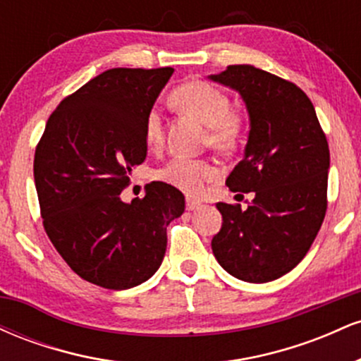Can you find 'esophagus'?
Wrapping results in <instances>:
<instances>
[{"label":"esophagus","mask_w":361,"mask_h":361,"mask_svg":"<svg viewBox=\"0 0 361 361\" xmlns=\"http://www.w3.org/2000/svg\"><path fill=\"white\" fill-rule=\"evenodd\" d=\"M202 204L198 200H195V198H186V209L188 210H197L198 207H200Z\"/></svg>","instance_id":"esophagus-1"}]
</instances>
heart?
<instances>
[{
    "instance_id": "1",
    "label": "heart",
    "mask_w": 361,
    "mask_h": 361,
    "mask_svg": "<svg viewBox=\"0 0 361 361\" xmlns=\"http://www.w3.org/2000/svg\"><path fill=\"white\" fill-rule=\"evenodd\" d=\"M171 103L183 114L207 126V144L221 152H233L246 137L247 120L239 110L231 109L226 91L204 80H190L171 91ZM144 140L156 151L164 142V128L159 111L151 110L144 120ZM219 171L210 161L173 157L156 171V178L188 195H198Z\"/></svg>"
}]
</instances>
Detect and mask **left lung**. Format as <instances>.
Returning <instances> with one entry per match:
<instances>
[{
    "instance_id": "8db88e82",
    "label": "left lung",
    "mask_w": 361,
    "mask_h": 361,
    "mask_svg": "<svg viewBox=\"0 0 361 361\" xmlns=\"http://www.w3.org/2000/svg\"><path fill=\"white\" fill-rule=\"evenodd\" d=\"M210 80L239 91L250 111L244 157L226 185L255 198L246 210L219 202L212 239L219 264L235 279L264 283L300 263L327 209L329 146L307 94L255 66H227Z\"/></svg>"
}]
</instances>
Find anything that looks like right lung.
<instances>
[{
  "mask_svg": "<svg viewBox=\"0 0 361 361\" xmlns=\"http://www.w3.org/2000/svg\"><path fill=\"white\" fill-rule=\"evenodd\" d=\"M175 69L115 68L66 97L35 147L44 229L82 280L126 290L151 279L166 252V227L185 212L175 186L152 181L126 204L132 168L144 163V120Z\"/></svg>",
  "mask_w": 361,
  "mask_h": 361,
  "instance_id": "1",
  "label": "right lung"
}]
</instances>
